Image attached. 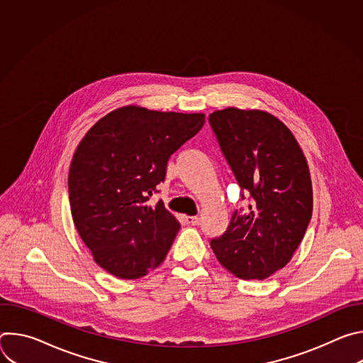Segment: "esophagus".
<instances>
[{"mask_svg":"<svg viewBox=\"0 0 363 363\" xmlns=\"http://www.w3.org/2000/svg\"><path fill=\"white\" fill-rule=\"evenodd\" d=\"M185 223L189 225H198L199 224V218L198 217H185Z\"/></svg>","mask_w":363,"mask_h":363,"instance_id":"34e87169","label":"esophagus"}]
</instances>
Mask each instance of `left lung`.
Segmentation results:
<instances>
[{
  "label": "left lung",
  "instance_id": "left-lung-1",
  "mask_svg": "<svg viewBox=\"0 0 363 363\" xmlns=\"http://www.w3.org/2000/svg\"><path fill=\"white\" fill-rule=\"evenodd\" d=\"M248 213L234 211L211 240L217 260L242 280H264L283 269L301 242L313 211L304 155L289 128L263 111L227 108L208 116Z\"/></svg>",
  "mask_w": 363,
  "mask_h": 363
}]
</instances>
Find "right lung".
Returning <instances> with one entry per match:
<instances>
[{"instance_id": "right-lung-1", "label": "right lung", "mask_w": 363, "mask_h": 363, "mask_svg": "<svg viewBox=\"0 0 363 363\" xmlns=\"http://www.w3.org/2000/svg\"><path fill=\"white\" fill-rule=\"evenodd\" d=\"M203 123L202 113L125 106L82 139L69 171L70 210L101 269L132 280L165 260L181 225L162 201L146 202L165 181L171 155Z\"/></svg>"}]
</instances>
